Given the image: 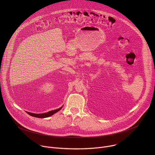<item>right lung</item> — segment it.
<instances>
[{
	"label": "right lung",
	"instance_id": "1",
	"mask_svg": "<svg viewBox=\"0 0 155 155\" xmlns=\"http://www.w3.org/2000/svg\"><path fill=\"white\" fill-rule=\"evenodd\" d=\"M62 108V106L58 109H56V110H51V111H50L48 112H47V113H44V114H33V113H31V112H26L29 115L32 116V117H36V118H47V117H49L53 115H54V114H56V112H58V111H59V110Z\"/></svg>",
	"mask_w": 155,
	"mask_h": 155
}]
</instances>
